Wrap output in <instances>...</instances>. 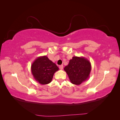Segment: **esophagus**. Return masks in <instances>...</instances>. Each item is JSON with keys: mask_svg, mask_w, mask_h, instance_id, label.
<instances>
[{"mask_svg": "<svg viewBox=\"0 0 120 120\" xmlns=\"http://www.w3.org/2000/svg\"><path fill=\"white\" fill-rule=\"evenodd\" d=\"M63 65H60V66H59V68H60V70H63Z\"/></svg>", "mask_w": 120, "mask_h": 120, "instance_id": "esophagus-1", "label": "esophagus"}]
</instances>
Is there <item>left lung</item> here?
<instances>
[{"instance_id":"obj_1","label":"left lung","mask_w":120,"mask_h":120,"mask_svg":"<svg viewBox=\"0 0 120 120\" xmlns=\"http://www.w3.org/2000/svg\"><path fill=\"white\" fill-rule=\"evenodd\" d=\"M91 69V64L88 59L83 56H75L70 60L64 70L67 72L71 83L79 85L89 78Z\"/></svg>"}]
</instances>
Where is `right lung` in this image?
<instances>
[{"instance_id": "right-lung-1", "label": "right lung", "mask_w": 120, "mask_h": 120, "mask_svg": "<svg viewBox=\"0 0 120 120\" xmlns=\"http://www.w3.org/2000/svg\"><path fill=\"white\" fill-rule=\"evenodd\" d=\"M59 70L56 64L46 56L37 57L31 66V71L34 79L41 85L51 82L54 74Z\"/></svg>"}]
</instances>
